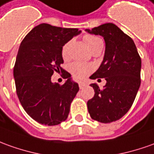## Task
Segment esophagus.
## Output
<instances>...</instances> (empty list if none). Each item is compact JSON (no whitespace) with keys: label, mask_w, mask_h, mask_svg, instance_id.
Here are the masks:
<instances>
[{"label":"esophagus","mask_w":154,"mask_h":154,"mask_svg":"<svg viewBox=\"0 0 154 154\" xmlns=\"http://www.w3.org/2000/svg\"><path fill=\"white\" fill-rule=\"evenodd\" d=\"M85 85H85V83H79V89H83L84 87H85Z\"/></svg>","instance_id":"esophagus-1"}]
</instances>
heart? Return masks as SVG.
Returning a JSON list of instances; mask_svg holds the SVG:
<instances>
[{
	"label": "heart",
	"mask_w": 154,
	"mask_h": 154,
	"mask_svg": "<svg viewBox=\"0 0 154 154\" xmlns=\"http://www.w3.org/2000/svg\"><path fill=\"white\" fill-rule=\"evenodd\" d=\"M84 40L86 43L89 49L91 52L100 47H103V41L99 37H96L94 35H85V36H84ZM70 44L71 41H69L64 43L61 48V55L64 60L69 59ZM69 70L74 78L78 80H81V79H85L92 71V67L86 63L75 62L70 65Z\"/></svg>",
	"instance_id": "heart-1"
}]
</instances>
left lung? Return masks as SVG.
Here are the masks:
<instances>
[{
    "label": "left lung",
    "mask_w": 154,
    "mask_h": 154,
    "mask_svg": "<svg viewBox=\"0 0 154 154\" xmlns=\"http://www.w3.org/2000/svg\"><path fill=\"white\" fill-rule=\"evenodd\" d=\"M85 31L102 36L106 43L103 61L90 78H105L106 84L103 89L91 84L95 95L88 100V111L93 120L110 123L132 106L141 84L142 61L133 40L115 24L105 23Z\"/></svg>",
    "instance_id": "obj_1"
}]
</instances>
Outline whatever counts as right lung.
Here are the masks:
<instances>
[{
	"label": "right lung",
	"instance_id": "add662e5",
	"mask_svg": "<svg viewBox=\"0 0 154 154\" xmlns=\"http://www.w3.org/2000/svg\"><path fill=\"white\" fill-rule=\"evenodd\" d=\"M81 31L39 24L26 35L19 48L13 75L22 107L38 123L59 125L69 113L70 104L79 91L78 84L63 69L61 48ZM54 72L67 79L60 86L52 83Z\"/></svg>",
	"mask_w": 154,
	"mask_h": 154
}]
</instances>
